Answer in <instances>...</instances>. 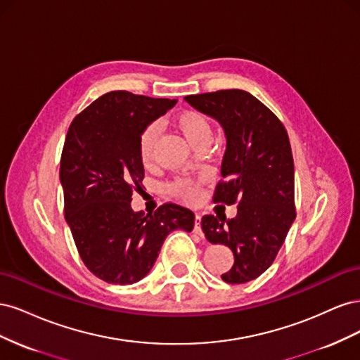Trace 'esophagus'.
<instances>
[{"instance_id": "obj_1", "label": "esophagus", "mask_w": 360, "mask_h": 360, "mask_svg": "<svg viewBox=\"0 0 360 360\" xmlns=\"http://www.w3.org/2000/svg\"><path fill=\"white\" fill-rule=\"evenodd\" d=\"M195 231L201 233V216L195 214Z\"/></svg>"}]
</instances>
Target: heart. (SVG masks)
<instances>
[{"mask_svg": "<svg viewBox=\"0 0 360 360\" xmlns=\"http://www.w3.org/2000/svg\"><path fill=\"white\" fill-rule=\"evenodd\" d=\"M174 122H176V126L183 134V136L188 139V143L195 148L202 144L212 143L213 126L210 120L204 114L197 111H183L176 117ZM158 135H159L158 124H148L139 136V156H141V160L144 162V165H148L151 159H153ZM169 189L172 193H176L183 198H192L195 197V193H197L193 184L186 180H179L176 183H172Z\"/></svg>", "mask_w": 360, "mask_h": 360, "instance_id": "heart-1", "label": "heart"}]
</instances>
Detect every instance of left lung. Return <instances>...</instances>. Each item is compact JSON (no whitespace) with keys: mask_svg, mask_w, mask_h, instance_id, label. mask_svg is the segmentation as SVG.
<instances>
[{"mask_svg":"<svg viewBox=\"0 0 360 360\" xmlns=\"http://www.w3.org/2000/svg\"><path fill=\"white\" fill-rule=\"evenodd\" d=\"M195 110L224 129L226 147L216 202H237V216L226 221L207 214L205 238L233 250L234 264L221 278L245 284L274 263L284 245L294 207V162L287 130L257 97L243 90H221L184 97Z\"/></svg>","mask_w":360,"mask_h":360,"instance_id":"8db88e82","label":"left lung"}]
</instances>
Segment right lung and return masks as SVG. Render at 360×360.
Instances as JSON below:
<instances>
[{"label": "right lung", "mask_w": 360, "mask_h": 360, "mask_svg": "<svg viewBox=\"0 0 360 360\" xmlns=\"http://www.w3.org/2000/svg\"><path fill=\"white\" fill-rule=\"evenodd\" d=\"M176 103L111 91L68 130L60 162L64 214L84 264L108 284L143 279L171 231L193 230L195 214L186 207L168 202L144 217L130 205L144 179L139 136Z\"/></svg>", "instance_id": "add662e5"}]
</instances>
